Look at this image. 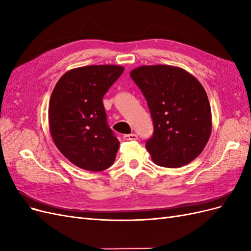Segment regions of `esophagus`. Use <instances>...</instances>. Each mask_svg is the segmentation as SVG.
<instances>
[{"label":"esophagus","mask_w":251,"mask_h":251,"mask_svg":"<svg viewBox=\"0 0 251 251\" xmlns=\"http://www.w3.org/2000/svg\"><path fill=\"white\" fill-rule=\"evenodd\" d=\"M124 139L126 141H132V140H137L138 136L136 134H126L124 135Z\"/></svg>","instance_id":"1"}]
</instances>
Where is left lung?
Returning a JSON list of instances; mask_svg holds the SVG:
<instances>
[{
	"label": "left lung",
	"instance_id": "obj_1",
	"mask_svg": "<svg viewBox=\"0 0 251 251\" xmlns=\"http://www.w3.org/2000/svg\"><path fill=\"white\" fill-rule=\"evenodd\" d=\"M131 77L141 90L154 124L146 148L155 164L181 168L198 157L211 133V111L199 80L178 67L141 66Z\"/></svg>",
	"mask_w": 251,
	"mask_h": 251
}]
</instances>
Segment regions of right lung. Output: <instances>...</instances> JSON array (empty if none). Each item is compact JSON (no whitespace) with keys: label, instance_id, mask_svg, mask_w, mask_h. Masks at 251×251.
Instances as JSON below:
<instances>
[{"label":"right lung","instance_id":"1","mask_svg":"<svg viewBox=\"0 0 251 251\" xmlns=\"http://www.w3.org/2000/svg\"><path fill=\"white\" fill-rule=\"evenodd\" d=\"M125 68L86 66L66 72L52 91L49 127L56 148L82 170L100 172L116 158L119 141L107 123L103 95Z\"/></svg>","mask_w":251,"mask_h":251}]
</instances>
